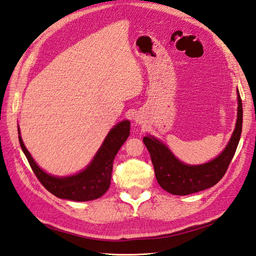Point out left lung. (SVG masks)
Masks as SVG:
<instances>
[{
  "label": "left lung",
  "mask_w": 256,
  "mask_h": 256,
  "mask_svg": "<svg viewBox=\"0 0 256 256\" xmlns=\"http://www.w3.org/2000/svg\"><path fill=\"white\" fill-rule=\"evenodd\" d=\"M242 100L238 92V118L232 136L220 155L204 164H183L159 140L152 136H145L142 140L150 154L159 186L174 195H188L217 184L227 171L239 144L242 132Z\"/></svg>",
  "instance_id": "8db88e82"
}]
</instances>
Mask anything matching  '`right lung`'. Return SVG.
<instances>
[{"mask_svg": "<svg viewBox=\"0 0 256 256\" xmlns=\"http://www.w3.org/2000/svg\"><path fill=\"white\" fill-rule=\"evenodd\" d=\"M130 135V121L124 120L110 130L96 156L85 170L70 176H53L46 174L34 162L20 138L18 140L22 150L25 154L29 164L40 183L56 198L76 202H86L99 198L110 186L114 160L118 150Z\"/></svg>", "mask_w": 256, "mask_h": 256, "instance_id": "1", "label": "right lung"}]
</instances>
